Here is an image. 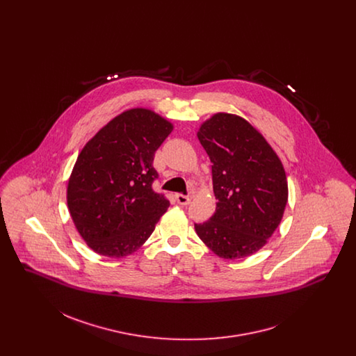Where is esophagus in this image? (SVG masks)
Returning <instances> with one entry per match:
<instances>
[{"label":"esophagus","mask_w":356,"mask_h":356,"mask_svg":"<svg viewBox=\"0 0 356 356\" xmlns=\"http://www.w3.org/2000/svg\"><path fill=\"white\" fill-rule=\"evenodd\" d=\"M175 199H176L177 204H180V205H188L189 202H191V197H189V196H186V195H180V193L175 195Z\"/></svg>","instance_id":"1"}]
</instances>
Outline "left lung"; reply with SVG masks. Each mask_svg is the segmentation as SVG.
Returning a JSON list of instances; mask_svg holds the SVG:
<instances>
[{"label": "left lung", "instance_id": "1", "mask_svg": "<svg viewBox=\"0 0 356 356\" xmlns=\"http://www.w3.org/2000/svg\"><path fill=\"white\" fill-rule=\"evenodd\" d=\"M197 137L212 163L213 216L195 224L197 236L222 259H241L266 245L288 200L286 172L254 127L236 115L216 113Z\"/></svg>", "mask_w": 356, "mask_h": 356}]
</instances>
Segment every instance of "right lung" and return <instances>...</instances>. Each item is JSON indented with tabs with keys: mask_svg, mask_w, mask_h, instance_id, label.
Returning a JSON list of instances; mask_svg holds the SVG:
<instances>
[{
	"mask_svg": "<svg viewBox=\"0 0 356 356\" xmlns=\"http://www.w3.org/2000/svg\"><path fill=\"white\" fill-rule=\"evenodd\" d=\"M173 129L144 108L122 112L93 136L69 177L72 220L89 248L108 257L137 251L170 202L153 191L154 152Z\"/></svg>",
	"mask_w": 356,
	"mask_h": 356,
	"instance_id": "right-lung-1",
	"label": "right lung"
}]
</instances>
